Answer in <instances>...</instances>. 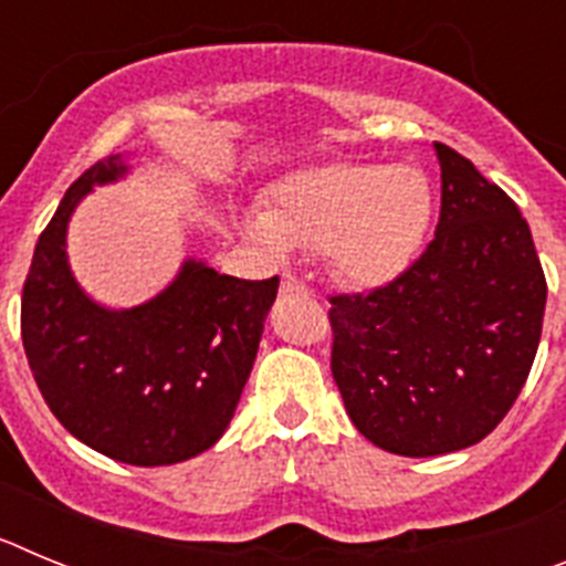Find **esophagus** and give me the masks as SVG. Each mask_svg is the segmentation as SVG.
Instances as JSON below:
<instances>
[{
	"label": "esophagus",
	"mask_w": 566,
	"mask_h": 566,
	"mask_svg": "<svg viewBox=\"0 0 566 566\" xmlns=\"http://www.w3.org/2000/svg\"><path fill=\"white\" fill-rule=\"evenodd\" d=\"M280 294H300V297H308V294H312V289H308L300 277H294V274H283Z\"/></svg>",
	"instance_id": "34e87169"
}]
</instances>
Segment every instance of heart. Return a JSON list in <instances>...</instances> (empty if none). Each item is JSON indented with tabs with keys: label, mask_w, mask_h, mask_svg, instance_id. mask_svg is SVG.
<instances>
[{
	"label": "heart",
	"mask_w": 566,
	"mask_h": 566,
	"mask_svg": "<svg viewBox=\"0 0 566 566\" xmlns=\"http://www.w3.org/2000/svg\"><path fill=\"white\" fill-rule=\"evenodd\" d=\"M433 218V189L417 167L337 161L300 169L269 195L266 214L247 218L272 249H323L354 286H379L408 269Z\"/></svg>",
	"instance_id": "b5f03b06"
}]
</instances>
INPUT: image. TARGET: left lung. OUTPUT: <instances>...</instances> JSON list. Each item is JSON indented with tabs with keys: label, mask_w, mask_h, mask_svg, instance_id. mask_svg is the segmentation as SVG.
Segmentation results:
<instances>
[{
	"label": "left lung",
	"mask_w": 566,
	"mask_h": 566,
	"mask_svg": "<svg viewBox=\"0 0 566 566\" xmlns=\"http://www.w3.org/2000/svg\"><path fill=\"white\" fill-rule=\"evenodd\" d=\"M433 240L391 283L328 297L332 374L368 442L439 457L482 442L516 402L542 339L547 280L504 189L448 144Z\"/></svg>",
	"instance_id": "1"
}]
</instances>
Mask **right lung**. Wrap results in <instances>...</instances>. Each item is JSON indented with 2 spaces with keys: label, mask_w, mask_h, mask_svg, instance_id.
Wrapping results in <instances>:
<instances>
[{
  "label": "right lung",
  "mask_w": 566,
  "mask_h": 566,
  "mask_svg": "<svg viewBox=\"0 0 566 566\" xmlns=\"http://www.w3.org/2000/svg\"><path fill=\"white\" fill-rule=\"evenodd\" d=\"M124 172L122 155L93 164L39 234L22 289V345L44 402L78 442L155 468L198 457L223 437L280 277L238 280L187 260L142 306L93 303L70 272L67 221L90 189Z\"/></svg>",
  "instance_id": "1"
}]
</instances>
